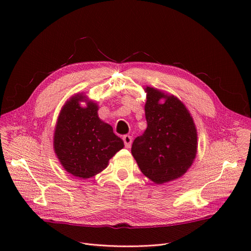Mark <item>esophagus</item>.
<instances>
[{
    "instance_id": "esophagus-1",
    "label": "esophagus",
    "mask_w": 251,
    "mask_h": 251,
    "mask_svg": "<svg viewBox=\"0 0 251 251\" xmlns=\"http://www.w3.org/2000/svg\"><path fill=\"white\" fill-rule=\"evenodd\" d=\"M123 141H124L125 148L129 149L131 147V143H132V137H131L130 135H124L123 136Z\"/></svg>"
}]
</instances>
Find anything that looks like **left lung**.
Masks as SVG:
<instances>
[{
	"label": "left lung",
	"instance_id": "8db88e82",
	"mask_svg": "<svg viewBox=\"0 0 251 251\" xmlns=\"http://www.w3.org/2000/svg\"><path fill=\"white\" fill-rule=\"evenodd\" d=\"M148 128L137 136L131 152L141 172L156 184L181 177L192 165L197 149L195 125L177 98L147 87ZM165 98L164 104L159 100Z\"/></svg>",
	"mask_w": 251,
	"mask_h": 251
}]
</instances>
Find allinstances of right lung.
<instances>
[{"label": "right lung", "mask_w": 251, "mask_h": 251, "mask_svg": "<svg viewBox=\"0 0 251 251\" xmlns=\"http://www.w3.org/2000/svg\"><path fill=\"white\" fill-rule=\"evenodd\" d=\"M77 95L61 111L54 136V149L68 173L87 179L107 168L111 157L124 148L123 140L115 135L111 125L100 120L98 105L87 101L85 108Z\"/></svg>", "instance_id": "add662e5"}]
</instances>
